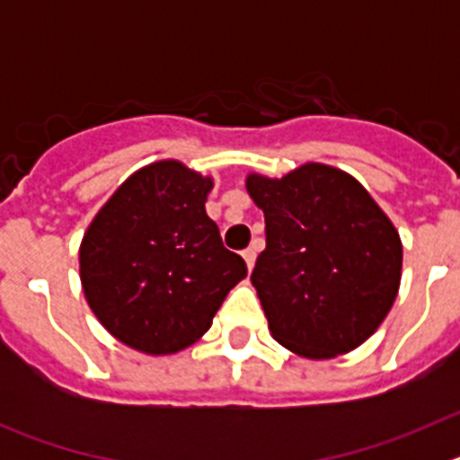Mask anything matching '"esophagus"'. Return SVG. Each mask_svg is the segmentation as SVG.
Listing matches in <instances>:
<instances>
[{"label":"esophagus","instance_id":"obj_1","mask_svg":"<svg viewBox=\"0 0 460 460\" xmlns=\"http://www.w3.org/2000/svg\"><path fill=\"white\" fill-rule=\"evenodd\" d=\"M242 255H243V260H246V267H249V270H253V265H255V249L253 246H249V249L246 251H242Z\"/></svg>","mask_w":460,"mask_h":460}]
</instances>
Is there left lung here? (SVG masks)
<instances>
[{"mask_svg": "<svg viewBox=\"0 0 460 460\" xmlns=\"http://www.w3.org/2000/svg\"><path fill=\"white\" fill-rule=\"evenodd\" d=\"M267 249L251 283L283 348L334 359L359 348L392 311L403 243L389 217L343 170L304 164L283 177L249 172Z\"/></svg>", "mask_w": 460, "mask_h": 460, "instance_id": "1", "label": "left lung"}]
</instances>
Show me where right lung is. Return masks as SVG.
I'll list each match as a JSON object with an SVG mask.
<instances>
[{
  "instance_id": "obj_1",
  "label": "right lung",
  "mask_w": 460,
  "mask_h": 460,
  "mask_svg": "<svg viewBox=\"0 0 460 460\" xmlns=\"http://www.w3.org/2000/svg\"><path fill=\"white\" fill-rule=\"evenodd\" d=\"M214 189L181 161H156L110 195L80 242V280L110 334L145 355L205 336L246 262L227 251L205 202Z\"/></svg>"
}]
</instances>
